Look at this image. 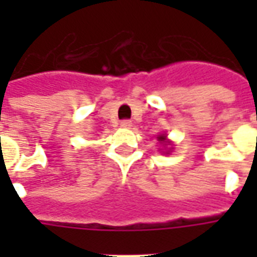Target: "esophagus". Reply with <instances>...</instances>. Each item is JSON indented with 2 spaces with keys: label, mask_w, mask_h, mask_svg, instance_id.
Instances as JSON below:
<instances>
[{
  "label": "esophagus",
  "mask_w": 257,
  "mask_h": 257,
  "mask_svg": "<svg viewBox=\"0 0 257 257\" xmlns=\"http://www.w3.org/2000/svg\"><path fill=\"white\" fill-rule=\"evenodd\" d=\"M121 126H122V128H131V126H132V121H131V119H122V121H121Z\"/></svg>",
  "instance_id": "obj_1"
}]
</instances>
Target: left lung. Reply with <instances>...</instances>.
<instances>
[{
  "label": "left lung",
  "mask_w": 257,
  "mask_h": 257,
  "mask_svg": "<svg viewBox=\"0 0 257 257\" xmlns=\"http://www.w3.org/2000/svg\"><path fill=\"white\" fill-rule=\"evenodd\" d=\"M158 140H160L161 143H165V136H160V138H158Z\"/></svg>",
  "instance_id": "left-lung-1"
}]
</instances>
